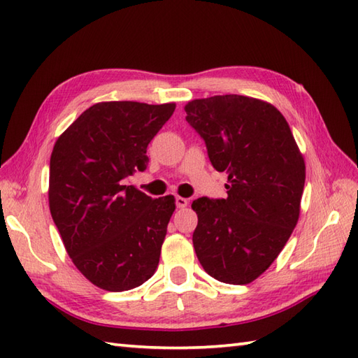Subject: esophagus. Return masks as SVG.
<instances>
[{
  "label": "esophagus",
  "instance_id": "34e87169",
  "mask_svg": "<svg viewBox=\"0 0 358 358\" xmlns=\"http://www.w3.org/2000/svg\"><path fill=\"white\" fill-rule=\"evenodd\" d=\"M175 204H177V208H180V209H183V208H186L187 206V200L186 199H183V196H175Z\"/></svg>",
  "mask_w": 358,
  "mask_h": 358
}]
</instances>
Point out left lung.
I'll use <instances>...</instances> for the list:
<instances>
[{"label":"left lung","mask_w":358,"mask_h":358,"mask_svg":"<svg viewBox=\"0 0 358 358\" xmlns=\"http://www.w3.org/2000/svg\"><path fill=\"white\" fill-rule=\"evenodd\" d=\"M212 166L227 173V196L195 200L192 241L203 269L248 285L278 257L300 217L306 166L281 112L257 98L215 95L185 106Z\"/></svg>","instance_id":"obj_1"}]
</instances>
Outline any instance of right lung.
<instances>
[{
  "label": "right lung",
  "instance_id": "1",
  "mask_svg": "<svg viewBox=\"0 0 358 358\" xmlns=\"http://www.w3.org/2000/svg\"><path fill=\"white\" fill-rule=\"evenodd\" d=\"M173 110L175 103H96L53 146V223L77 269L104 291H129L157 271L175 199H150L123 180L146 169L148 144Z\"/></svg>",
  "mask_w": 358,
  "mask_h": 358
}]
</instances>
